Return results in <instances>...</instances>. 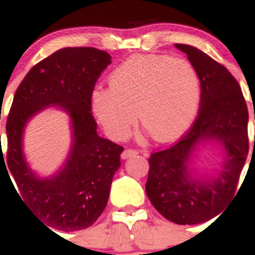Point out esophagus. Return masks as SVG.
<instances>
[{
	"instance_id": "esophagus-1",
	"label": "esophagus",
	"mask_w": 255,
	"mask_h": 255,
	"mask_svg": "<svg viewBox=\"0 0 255 255\" xmlns=\"http://www.w3.org/2000/svg\"><path fill=\"white\" fill-rule=\"evenodd\" d=\"M139 152L136 149H132V148H126V149L123 152V154H121V157H123V158H129V157H132V155H136Z\"/></svg>"
}]
</instances>
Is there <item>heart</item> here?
<instances>
[{
	"instance_id": "heart-1",
	"label": "heart",
	"mask_w": 255,
	"mask_h": 255,
	"mask_svg": "<svg viewBox=\"0 0 255 255\" xmlns=\"http://www.w3.org/2000/svg\"><path fill=\"white\" fill-rule=\"evenodd\" d=\"M200 101L197 70L185 58L136 55L110 75V88H94L92 110L105 131L115 139L126 136L135 123L154 140L168 141L194 120Z\"/></svg>"
}]
</instances>
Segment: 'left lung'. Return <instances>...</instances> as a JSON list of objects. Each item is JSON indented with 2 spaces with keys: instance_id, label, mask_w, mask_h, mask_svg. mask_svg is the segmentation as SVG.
Returning a JSON list of instances; mask_svg holds the SVG:
<instances>
[{
  "instance_id": "1",
  "label": "left lung",
  "mask_w": 255,
  "mask_h": 255,
  "mask_svg": "<svg viewBox=\"0 0 255 255\" xmlns=\"http://www.w3.org/2000/svg\"><path fill=\"white\" fill-rule=\"evenodd\" d=\"M176 47L186 53L199 76V111L176 143L150 154L145 191L164 218L177 225H195L221 213L236 194L249 152V116L242 88L224 65L195 47ZM206 137L218 138L227 149L223 170L212 180L193 178L186 166L191 150Z\"/></svg>"
}]
</instances>
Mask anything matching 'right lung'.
Wrapping results in <instances>:
<instances>
[{
    "label": "right lung",
    "mask_w": 255,
    "mask_h": 255,
    "mask_svg": "<svg viewBox=\"0 0 255 255\" xmlns=\"http://www.w3.org/2000/svg\"><path fill=\"white\" fill-rule=\"evenodd\" d=\"M110 64L111 56L106 51L93 47L62 48L31 67L13 96L6 121L4 167L16 182L19 193L11 184L22 203L49 230L87 229L107 204L124 148L98 136L91 96ZM52 104L60 105L72 116L74 143L64 170L49 179H38L22 155V131L28 118Z\"/></svg>",
    "instance_id": "right-lung-1"
}]
</instances>
